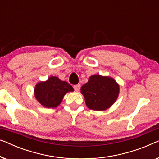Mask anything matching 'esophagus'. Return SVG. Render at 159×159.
<instances>
[{
  "label": "esophagus",
  "mask_w": 159,
  "mask_h": 159,
  "mask_svg": "<svg viewBox=\"0 0 159 159\" xmlns=\"http://www.w3.org/2000/svg\"><path fill=\"white\" fill-rule=\"evenodd\" d=\"M74 89H75V91H79L80 89V84H76V85H74Z\"/></svg>",
  "instance_id": "34e87169"
}]
</instances>
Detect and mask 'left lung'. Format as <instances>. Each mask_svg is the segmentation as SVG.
<instances>
[{"mask_svg":"<svg viewBox=\"0 0 159 159\" xmlns=\"http://www.w3.org/2000/svg\"><path fill=\"white\" fill-rule=\"evenodd\" d=\"M81 93L90 109L104 111L116 101L119 86L111 77L95 75L90 77L88 82L82 86Z\"/></svg>","mask_w":159,"mask_h":159,"instance_id":"obj_1","label":"left lung"}]
</instances>
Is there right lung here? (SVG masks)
I'll return each instance as SVG.
<instances>
[{
  "instance_id": "add662e5",
  "label": "right lung",
  "mask_w": 159,
  "mask_h": 159,
  "mask_svg": "<svg viewBox=\"0 0 159 159\" xmlns=\"http://www.w3.org/2000/svg\"><path fill=\"white\" fill-rule=\"evenodd\" d=\"M74 89L68 82L51 76L45 82H40L34 88L37 101L45 108H56L61 103L63 98Z\"/></svg>"
}]
</instances>
